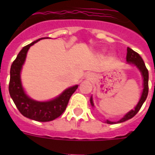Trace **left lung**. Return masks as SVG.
Wrapping results in <instances>:
<instances>
[{
	"instance_id": "obj_1",
	"label": "left lung",
	"mask_w": 155,
	"mask_h": 155,
	"mask_svg": "<svg viewBox=\"0 0 155 155\" xmlns=\"http://www.w3.org/2000/svg\"><path fill=\"white\" fill-rule=\"evenodd\" d=\"M126 61H127L129 63L134 64V65L139 69L140 71L142 72V77H143V86H144V88H143V92H142L141 99H140L139 102H138V104H137V106L135 107L134 109L129 112L124 117L121 118L120 120H118L117 123L124 122L125 120H129V119H131L132 117H134L138 113V111L140 110V108H142V104H143V103H144L146 99H147V95H148V92H149V86H148L149 72H148V70H147V67L145 65L144 61H143V59L142 58V57H141L137 52H135L134 51H133L132 49H130V47H128ZM90 102H91V104H92V106H94V104L92 102V97H91V99H90ZM106 123H107V124H115L116 122H113V121H110V120H106Z\"/></svg>"
}]
</instances>
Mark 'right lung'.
Wrapping results in <instances>:
<instances>
[{"mask_svg": "<svg viewBox=\"0 0 155 155\" xmlns=\"http://www.w3.org/2000/svg\"><path fill=\"white\" fill-rule=\"evenodd\" d=\"M41 39H43V38L23 47L15 60L13 62L10 68L8 92L16 107L24 117L37 121L46 122L54 120L63 114L71 95L77 89L78 85L66 89L60 96L50 101H36L26 96L21 83V70L25 60L29 48Z\"/></svg>", "mask_w": 155, "mask_h": 155, "instance_id": "1", "label": "right lung"}]
</instances>
